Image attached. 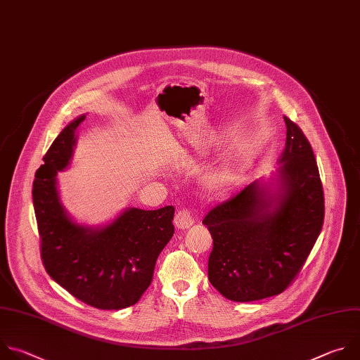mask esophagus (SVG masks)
<instances>
[{
    "instance_id": "obj_1",
    "label": "esophagus",
    "mask_w": 360,
    "mask_h": 360,
    "mask_svg": "<svg viewBox=\"0 0 360 360\" xmlns=\"http://www.w3.org/2000/svg\"><path fill=\"white\" fill-rule=\"evenodd\" d=\"M194 224V215L190 208L180 210L174 217V226L180 230H187Z\"/></svg>"
}]
</instances>
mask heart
<instances>
[{
    "label": "heart",
    "mask_w": 360,
    "mask_h": 360,
    "mask_svg": "<svg viewBox=\"0 0 360 360\" xmlns=\"http://www.w3.org/2000/svg\"><path fill=\"white\" fill-rule=\"evenodd\" d=\"M205 184H207L208 190L212 191V193L226 191L231 184V172H230V169H223L215 174H212L211 177L207 179Z\"/></svg>",
    "instance_id": "heart-1"
}]
</instances>
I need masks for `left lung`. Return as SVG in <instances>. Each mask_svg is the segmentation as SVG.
Masks as SVG:
<instances>
[{"mask_svg":"<svg viewBox=\"0 0 360 360\" xmlns=\"http://www.w3.org/2000/svg\"><path fill=\"white\" fill-rule=\"evenodd\" d=\"M286 141L275 195L252 183L204 217L212 237L208 279L236 302L283 292L301 272L325 217L314 150L301 127L283 116Z\"/></svg>","mask_w":360,"mask_h":360,"instance_id":"1","label":"left lung"}]
</instances>
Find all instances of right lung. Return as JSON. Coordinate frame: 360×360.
<instances>
[{"instance_id":"right-lung-1","label":"right lung","mask_w":360,"mask_h":360,"mask_svg":"<svg viewBox=\"0 0 360 360\" xmlns=\"http://www.w3.org/2000/svg\"><path fill=\"white\" fill-rule=\"evenodd\" d=\"M84 120L79 116L58 134L35 173L41 259L70 295L98 309L117 311L134 305L152 283L158 257L174 233V207L129 208L101 230L72 221L59 202L55 177L69 165L75 130Z\"/></svg>"}]
</instances>
